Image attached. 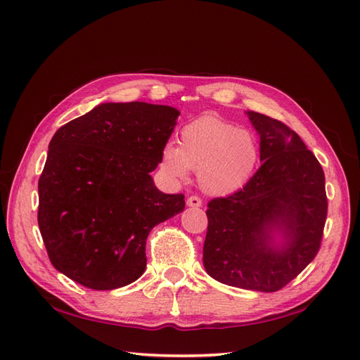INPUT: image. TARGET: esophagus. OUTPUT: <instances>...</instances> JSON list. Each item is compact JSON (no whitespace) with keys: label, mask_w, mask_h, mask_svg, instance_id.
Here are the masks:
<instances>
[{"label":"esophagus","mask_w":360,"mask_h":360,"mask_svg":"<svg viewBox=\"0 0 360 360\" xmlns=\"http://www.w3.org/2000/svg\"><path fill=\"white\" fill-rule=\"evenodd\" d=\"M186 204H188V207H193V209H197V207L202 205V201L200 197H195V195H192V197L188 198Z\"/></svg>","instance_id":"obj_1"}]
</instances>
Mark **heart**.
I'll return each instance as SVG.
<instances>
[{"label":"heart","mask_w":360,"mask_h":360,"mask_svg":"<svg viewBox=\"0 0 360 360\" xmlns=\"http://www.w3.org/2000/svg\"><path fill=\"white\" fill-rule=\"evenodd\" d=\"M258 159V143L250 130L205 115L181 129L179 147H163L160 165L174 180H186L189 169L197 171L201 191L228 195L249 181Z\"/></svg>","instance_id":"1"}]
</instances>
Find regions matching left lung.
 I'll use <instances>...</instances> for the list:
<instances>
[{
  "label": "left lung",
  "mask_w": 360,
  "mask_h": 360,
  "mask_svg": "<svg viewBox=\"0 0 360 360\" xmlns=\"http://www.w3.org/2000/svg\"><path fill=\"white\" fill-rule=\"evenodd\" d=\"M246 114L263 163L240 191L209 202L202 263L225 285L271 292L319 252L328 216L324 172L294 130L264 114Z\"/></svg>",
  "instance_id": "left-lung-1"
}]
</instances>
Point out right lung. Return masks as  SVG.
<instances>
[{
	"mask_svg": "<svg viewBox=\"0 0 360 360\" xmlns=\"http://www.w3.org/2000/svg\"><path fill=\"white\" fill-rule=\"evenodd\" d=\"M180 111L146 102L97 105L52 136L39 179V228L52 266L91 290L146 271L151 228L184 210L153 172Z\"/></svg>",
	"mask_w": 360,
	"mask_h": 360,
	"instance_id": "1",
	"label": "right lung"
}]
</instances>
